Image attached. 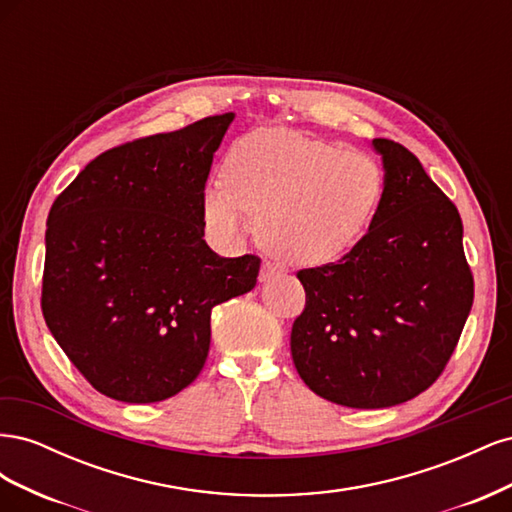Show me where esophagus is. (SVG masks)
<instances>
[{"mask_svg":"<svg viewBox=\"0 0 512 512\" xmlns=\"http://www.w3.org/2000/svg\"><path fill=\"white\" fill-rule=\"evenodd\" d=\"M277 275V269L271 265V262H262V267H260V275H258V280L260 282H269V280H273V277Z\"/></svg>","mask_w":512,"mask_h":512,"instance_id":"34e87169","label":"esophagus"}]
</instances>
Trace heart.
<instances>
[{
  "label": "heart",
  "instance_id": "obj_1",
  "mask_svg": "<svg viewBox=\"0 0 512 512\" xmlns=\"http://www.w3.org/2000/svg\"><path fill=\"white\" fill-rule=\"evenodd\" d=\"M211 181L203 215L211 235L237 243L260 226L271 252L290 262H327L359 241L380 207L384 179L374 158L284 128L237 138Z\"/></svg>",
  "mask_w": 512,
  "mask_h": 512
}]
</instances>
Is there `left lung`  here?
Instances as JSON below:
<instances>
[{"instance_id":"8db88e82","label":"left lung","mask_w":512,"mask_h":512,"mask_svg":"<svg viewBox=\"0 0 512 512\" xmlns=\"http://www.w3.org/2000/svg\"><path fill=\"white\" fill-rule=\"evenodd\" d=\"M384 190L365 237L297 273L305 309L290 352L301 380L339 406L404 404L442 374L474 301L457 207L404 145L374 138Z\"/></svg>"}]
</instances>
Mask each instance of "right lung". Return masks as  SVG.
Returning a JSON list of instances; mask_svg holds the SVG:
<instances>
[{
	"label": "right lung",
	"mask_w": 512,
	"mask_h": 512,
	"mask_svg": "<svg viewBox=\"0 0 512 512\" xmlns=\"http://www.w3.org/2000/svg\"><path fill=\"white\" fill-rule=\"evenodd\" d=\"M235 113L104 151L46 220L42 314L87 382L126 404L177 395L203 369L211 309L256 286L260 258L207 245L203 196Z\"/></svg>",
	"instance_id": "right-lung-1"
}]
</instances>
